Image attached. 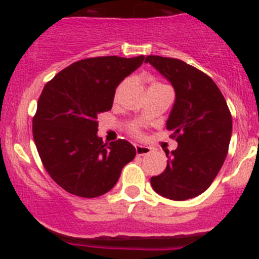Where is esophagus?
<instances>
[{
  "mask_svg": "<svg viewBox=\"0 0 259 259\" xmlns=\"http://www.w3.org/2000/svg\"><path fill=\"white\" fill-rule=\"evenodd\" d=\"M135 150H137V155L143 156V155H148V154H150L151 149L149 148V146L137 144V145H135Z\"/></svg>",
  "mask_w": 259,
  "mask_h": 259,
  "instance_id": "1",
  "label": "esophagus"
}]
</instances>
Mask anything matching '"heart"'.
I'll return each mask as SVG.
<instances>
[{"label": "heart", "mask_w": 259, "mask_h": 259, "mask_svg": "<svg viewBox=\"0 0 259 259\" xmlns=\"http://www.w3.org/2000/svg\"><path fill=\"white\" fill-rule=\"evenodd\" d=\"M155 85H158V83H155ZM122 86V85H121ZM134 132H137V130H134Z\"/></svg>", "instance_id": "obj_1"}]
</instances>
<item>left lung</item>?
Segmentation results:
<instances>
[{
    "instance_id": "1",
    "label": "left lung",
    "mask_w": 259,
    "mask_h": 259,
    "mask_svg": "<svg viewBox=\"0 0 259 259\" xmlns=\"http://www.w3.org/2000/svg\"><path fill=\"white\" fill-rule=\"evenodd\" d=\"M145 61L176 90L166 129L178 142L166 153L165 170L151 177V187L168 199H190L210 187L223 165L232 137L231 111L215 82L200 70L170 57L150 55Z\"/></svg>"
}]
</instances>
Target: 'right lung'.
Wrapping results in <instances>:
<instances>
[{
  "label": "right lung",
  "mask_w": 259,
  "mask_h": 259,
  "mask_svg": "<svg viewBox=\"0 0 259 259\" xmlns=\"http://www.w3.org/2000/svg\"><path fill=\"white\" fill-rule=\"evenodd\" d=\"M145 56L90 57L55 75L41 93L32 120L36 148L52 179L82 198L105 194L137 155L124 139L104 144L98 115L113 108L115 89Z\"/></svg>",
  "instance_id": "1"
}]
</instances>
